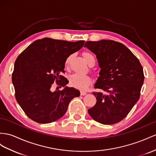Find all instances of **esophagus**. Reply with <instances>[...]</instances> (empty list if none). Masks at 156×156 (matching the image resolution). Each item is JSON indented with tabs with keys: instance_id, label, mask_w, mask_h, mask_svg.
<instances>
[{
	"instance_id": "obj_1",
	"label": "esophagus",
	"mask_w": 156,
	"mask_h": 156,
	"mask_svg": "<svg viewBox=\"0 0 156 156\" xmlns=\"http://www.w3.org/2000/svg\"><path fill=\"white\" fill-rule=\"evenodd\" d=\"M86 94H87V93L86 92V91H80V95H86Z\"/></svg>"
}]
</instances>
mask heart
Instances as JSON below:
<instances>
[{
    "instance_id": "obj_1",
    "label": "heart",
    "mask_w": 156,
    "mask_h": 156,
    "mask_svg": "<svg viewBox=\"0 0 156 156\" xmlns=\"http://www.w3.org/2000/svg\"><path fill=\"white\" fill-rule=\"evenodd\" d=\"M83 56L84 57L86 62L90 65L91 62H95V58L94 55L89 51L83 52ZM73 57V55H70L68 56L65 60V67L69 68L70 62ZM91 82V78L87 75H82L79 74H72L69 78V83L71 86L78 90H84L87 89Z\"/></svg>"
}]
</instances>
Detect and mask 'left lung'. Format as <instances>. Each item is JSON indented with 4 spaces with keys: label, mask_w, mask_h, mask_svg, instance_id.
<instances>
[{
    "label": "left lung",
    "mask_w": 156,
    "mask_h": 156,
    "mask_svg": "<svg viewBox=\"0 0 156 156\" xmlns=\"http://www.w3.org/2000/svg\"><path fill=\"white\" fill-rule=\"evenodd\" d=\"M84 47L96 55L101 68L94 87L108 92H93L97 101L88 113L103 125L121 121L140 98L144 80L143 67L138 58L119 42L90 41Z\"/></svg>",
    "instance_id": "left-lung-1"
}]
</instances>
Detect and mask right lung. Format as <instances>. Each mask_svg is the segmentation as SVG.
<instances>
[{"label": "right lung", "instance_id": "obj_1", "mask_svg": "<svg viewBox=\"0 0 156 156\" xmlns=\"http://www.w3.org/2000/svg\"><path fill=\"white\" fill-rule=\"evenodd\" d=\"M84 42L43 38L17 57L12 74L15 98L34 121L45 124L57 121L65 114L72 99L80 96V91L74 87L53 92L51 88L54 82L60 87L69 83L60 73H65L68 56L80 49Z\"/></svg>", "mask_w": 156, "mask_h": 156}]
</instances>
